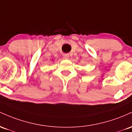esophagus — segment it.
Masks as SVG:
<instances>
[{"instance_id": "1", "label": "esophagus", "mask_w": 132, "mask_h": 132, "mask_svg": "<svg viewBox=\"0 0 132 132\" xmlns=\"http://www.w3.org/2000/svg\"><path fill=\"white\" fill-rule=\"evenodd\" d=\"M63 57H64L65 59H69V54H64Z\"/></svg>"}]
</instances>
